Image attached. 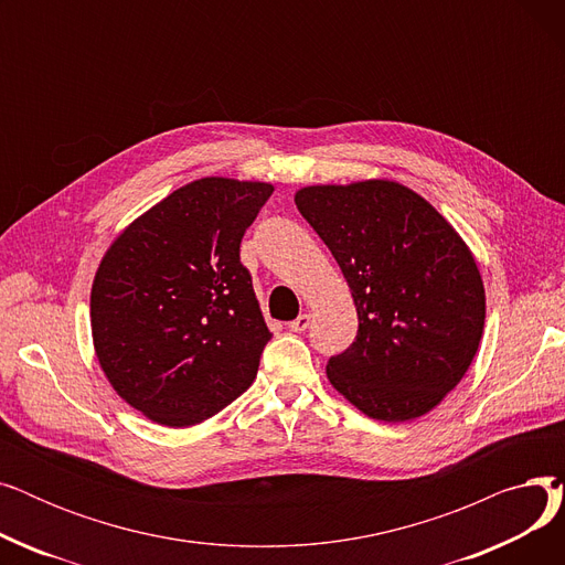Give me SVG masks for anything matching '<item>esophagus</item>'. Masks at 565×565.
Here are the masks:
<instances>
[{
    "mask_svg": "<svg viewBox=\"0 0 565 565\" xmlns=\"http://www.w3.org/2000/svg\"><path fill=\"white\" fill-rule=\"evenodd\" d=\"M309 322H311V316L309 313H300L298 318L288 322V330L290 332H305L309 328Z\"/></svg>",
    "mask_w": 565,
    "mask_h": 565,
    "instance_id": "1",
    "label": "esophagus"
}]
</instances>
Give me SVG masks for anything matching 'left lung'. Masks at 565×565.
I'll list each match as a JSON object with an SVG mask.
<instances>
[{"label": "left lung", "mask_w": 565, "mask_h": 565, "mask_svg": "<svg viewBox=\"0 0 565 565\" xmlns=\"http://www.w3.org/2000/svg\"><path fill=\"white\" fill-rule=\"evenodd\" d=\"M295 205L330 247L358 307L328 377L366 417L409 422L467 373L486 324L483 279L435 207L394 181L311 185Z\"/></svg>", "instance_id": "8db88e82"}]
</instances>
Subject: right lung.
Returning a JSON list of instances; mask_svg holds the SVG:
<instances>
[{
  "mask_svg": "<svg viewBox=\"0 0 565 565\" xmlns=\"http://www.w3.org/2000/svg\"><path fill=\"white\" fill-rule=\"evenodd\" d=\"M273 190L199 178L105 252L92 288L94 348L114 392L151 422L201 424L254 382L273 334L241 243Z\"/></svg>",
  "mask_w": 565,
  "mask_h": 565,
  "instance_id": "1",
  "label": "right lung"
}]
</instances>
